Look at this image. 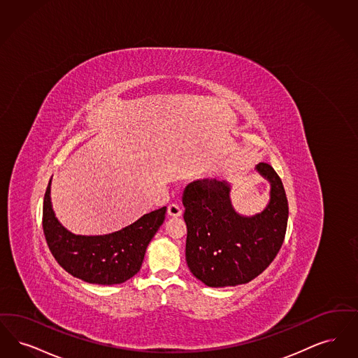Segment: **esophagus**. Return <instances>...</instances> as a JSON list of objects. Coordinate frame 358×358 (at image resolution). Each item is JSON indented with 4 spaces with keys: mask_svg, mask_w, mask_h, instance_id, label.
<instances>
[{
    "mask_svg": "<svg viewBox=\"0 0 358 358\" xmlns=\"http://www.w3.org/2000/svg\"><path fill=\"white\" fill-rule=\"evenodd\" d=\"M167 214H169L170 217H180V215H182V208H180L179 204L171 203V204H169V207H167Z\"/></svg>",
    "mask_w": 358,
    "mask_h": 358,
    "instance_id": "esophagus-1",
    "label": "esophagus"
}]
</instances>
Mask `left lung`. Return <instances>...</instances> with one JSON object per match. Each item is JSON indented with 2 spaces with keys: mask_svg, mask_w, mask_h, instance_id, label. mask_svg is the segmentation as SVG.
Returning <instances> with one entry per match:
<instances>
[{
  "mask_svg": "<svg viewBox=\"0 0 358 358\" xmlns=\"http://www.w3.org/2000/svg\"><path fill=\"white\" fill-rule=\"evenodd\" d=\"M257 170L270 180L271 198L264 211L251 218L234 211L226 182L203 179L183 191L187 264L210 287L236 286L257 278L283 243L289 217L285 188L268 163H259Z\"/></svg>",
  "mask_w": 358,
  "mask_h": 358,
  "instance_id": "obj_1",
  "label": "left lung"
}]
</instances>
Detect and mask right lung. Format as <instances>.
Segmentation results:
<instances>
[{"mask_svg":"<svg viewBox=\"0 0 358 358\" xmlns=\"http://www.w3.org/2000/svg\"><path fill=\"white\" fill-rule=\"evenodd\" d=\"M50 180L43 204V229L48 248L65 271L97 285H117L141 267L145 249L166 218V207L143 215L120 231L84 236L64 229L50 204Z\"/></svg>","mask_w":358,"mask_h":358,"instance_id":"add662e5","label":"right lung"}]
</instances>
